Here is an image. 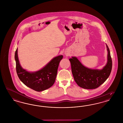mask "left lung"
I'll return each instance as SVG.
<instances>
[{"instance_id":"left-lung-1","label":"left lung","mask_w":123,"mask_h":123,"mask_svg":"<svg viewBox=\"0 0 123 123\" xmlns=\"http://www.w3.org/2000/svg\"><path fill=\"white\" fill-rule=\"evenodd\" d=\"M107 64L101 70L90 69L85 67L76 57L69 59L72 73L77 84L83 88L93 89L98 87L108 78L112 68V60L108 46Z\"/></svg>"}]
</instances>
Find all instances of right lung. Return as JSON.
I'll return each instance as SVG.
<instances>
[{"label":"right lung","instance_id":"right-lung-1","mask_svg":"<svg viewBox=\"0 0 123 123\" xmlns=\"http://www.w3.org/2000/svg\"><path fill=\"white\" fill-rule=\"evenodd\" d=\"M18 49L15 52L16 72L20 80L25 86L37 92L49 88L54 83L60 60L63 55L56 57L44 68L35 72H29L21 67L17 54Z\"/></svg>","mask_w":123,"mask_h":123}]
</instances>
